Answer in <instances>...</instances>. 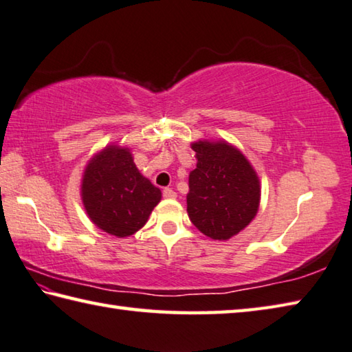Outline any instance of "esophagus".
<instances>
[{
    "label": "esophagus",
    "instance_id": "34e87169",
    "mask_svg": "<svg viewBox=\"0 0 352 352\" xmlns=\"http://www.w3.org/2000/svg\"><path fill=\"white\" fill-rule=\"evenodd\" d=\"M163 197L168 198V199H172V198L177 197V194H175V190H172L170 188H164L163 189Z\"/></svg>",
    "mask_w": 352,
    "mask_h": 352
}]
</instances>
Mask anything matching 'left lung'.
Wrapping results in <instances>:
<instances>
[{
	"label": "left lung",
	"mask_w": 352,
	"mask_h": 352,
	"mask_svg": "<svg viewBox=\"0 0 352 352\" xmlns=\"http://www.w3.org/2000/svg\"><path fill=\"white\" fill-rule=\"evenodd\" d=\"M197 168L189 175L188 213L197 229L212 239H229L254 218L259 180L250 163L229 143L198 142Z\"/></svg>",
	"instance_id": "obj_1"
}]
</instances>
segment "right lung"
<instances>
[{
    "label": "right lung",
    "mask_w": 352,
    "mask_h": 352,
    "mask_svg": "<svg viewBox=\"0 0 352 352\" xmlns=\"http://www.w3.org/2000/svg\"><path fill=\"white\" fill-rule=\"evenodd\" d=\"M162 192L135 168L128 149L109 146L88 163L82 199L91 221L114 236H129L146 224Z\"/></svg>",
    "instance_id": "obj_1"
}]
</instances>
